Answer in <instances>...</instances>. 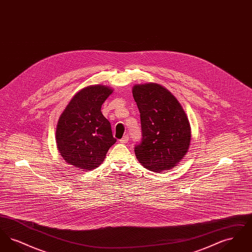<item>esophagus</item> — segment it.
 <instances>
[{"label":"esophagus","mask_w":252,"mask_h":252,"mask_svg":"<svg viewBox=\"0 0 252 252\" xmlns=\"http://www.w3.org/2000/svg\"><path fill=\"white\" fill-rule=\"evenodd\" d=\"M128 141H129V139H128V136H124V138H122L120 141V144H127L128 143Z\"/></svg>","instance_id":"34e87169"}]
</instances>
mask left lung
<instances>
[{"label":"left lung","instance_id":"1","mask_svg":"<svg viewBox=\"0 0 252 252\" xmlns=\"http://www.w3.org/2000/svg\"><path fill=\"white\" fill-rule=\"evenodd\" d=\"M140 111L142 142L135 155L144 167L155 173L175 167L188 152L191 126L178 99L157 83L133 86Z\"/></svg>","mask_w":252,"mask_h":252}]
</instances>
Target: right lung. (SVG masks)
I'll list each match as a JSON object with an SVG mask.
<instances>
[{
	"label": "right lung",
	"instance_id": "add662e5",
	"mask_svg": "<svg viewBox=\"0 0 252 252\" xmlns=\"http://www.w3.org/2000/svg\"><path fill=\"white\" fill-rule=\"evenodd\" d=\"M113 90L104 85H91L71 99L60 115L56 140L60 156L74 167L90 171L105 159L116 143L110 123L101 107Z\"/></svg>",
	"mask_w": 252,
	"mask_h": 252
}]
</instances>
